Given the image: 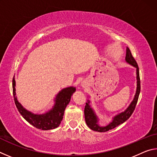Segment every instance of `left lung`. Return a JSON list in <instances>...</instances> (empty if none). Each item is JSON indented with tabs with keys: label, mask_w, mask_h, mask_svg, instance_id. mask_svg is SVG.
I'll return each instance as SVG.
<instances>
[{
	"label": "left lung",
	"mask_w": 157,
	"mask_h": 157,
	"mask_svg": "<svg viewBox=\"0 0 157 157\" xmlns=\"http://www.w3.org/2000/svg\"><path fill=\"white\" fill-rule=\"evenodd\" d=\"M126 62H128L130 64H132L133 66L136 68V78H137V88H136V95H135L134 100L132 102L131 104L128 107V108L124 111V112L121 113L118 115L115 116L113 119L111 123L107 125L106 127H100L98 124V120L97 117L94 113V111L90 107L89 105V101L87 103H86L84 107V117H85V121L86 123L90 129L95 132H107L109 130L115 128L119 124L123 123L125 122L127 119H129L132 114L134 112V111L136 108V105L137 104L138 99H139V96L140 91V76H139V68L138 66V63H136V60L132 56V54L129 48H127V53H126V57H125Z\"/></svg>",
	"instance_id": "obj_1"
}]
</instances>
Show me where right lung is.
<instances>
[{
  "mask_svg": "<svg viewBox=\"0 0 157 157\" xmlns=\"http://www.w3.org/2000/svg\"><path fill=\"white\" fill-rule=\"evenodd\" d=\"M12 90L13 96L15 105L17 109L19 111L23 118L27 121L32 125L36 128L42 130H49L55 129L59 125L61 121H62L63 113L67 105L70 102L71 95L75 91V88L74 87H68L62 90L57 95L55 105L52 110L42 115H36L28 111L23 108L19 102H18L16 95L15 89V79L13 78L12 79Z\"/></svg>",
  "mask_w": 157,
  "mask_h": 157,
  "instance_id": "1",
  "label": "right lung"
}]
</instances>
